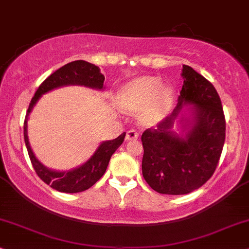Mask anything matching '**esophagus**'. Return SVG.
Instances as JSON below:
<instances>
[{
    "label": "esophagus",
    "mask_w": 249,
    "mask_h": 249,
    "mask_svg": "<svg viewBox=\"0 0 249 249\" xmlns=\"http://www.w3.org/2000/svg\"><path fill=\"white\" fill-rule=\"evenodd\" d=\"M139 139V134H137L136 130H129L125 134V140L127 141H133Z\"/></svg>",
    "instance_id": "34e87169"
}]
</instances>
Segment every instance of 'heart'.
<instances>
[{
  "label": "heart",
  "mask_w": 249,
  "mask_h": 249,
  "mask_svg": "<svg viewBox=\"0 0 249 249\" xmlns=\"http://www.w3.org/2000/svg\"><path fill=\"white\" fill-rule=\"evenodd\" d=\"M173 91L170 87H162L159 77H141L131 81L119 93V106L124 112L136 113L144 108L141 122L153 125L165 118L171 108Z\"/></svg>",
  "instance_id": "b5f03b06"
}]
</instances>
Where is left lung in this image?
I'll return each mask as SVG.
<instances>
[{
  "instance_id": "1",
  "label": "left lung",
  "mask_w": 249,
  "mask_h": 249,
  "mask_svg": "<svg viewBox=\"0 0 249 249\" xmlns=\"http://www.w3.org/2000/svg\"><path fill=\"white\" fill-rule=\"evenodd\" d=\"M182 89L176 109L157 129L142 134V173L153 190L182 195L203 186L213 177L225 142V116L213 85L192 67L182 66ZM194 105L188 118L180 114ZM179 121L183 131L173 125Z\"/></svg>"
}]
</instances>
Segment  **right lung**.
Instances as JSON below:
<instances>
[{
    "mask_svg": "<svg viewBox=\"0 0 249 249\" xmlns=\"http://www.w3.org/2000/svg\"><path fill=\"white\" fill-rule=\"evenodd\" d=\"M104 81H105V77L97 66L83 60L73 61L61 67L51 76H48L41 83L38 90L36 91L35 97L31 100L25 121H24V140H25L26 149L36 173L45 183L50 185L55 190L62 193H79L93 186L106 172L113 153L124 143L125 133H122L115 140L105 141L101 143L96 152L91 156V158L81 166L64 172L53 171L44 166L36 159L30 146L29 137H27V120H29L31 110L42 94L54 89L64 87V85H84L87 88L103 90L105 89Z\"/></svg>",
    "mask_w": 249,
    "mask_h": 249,
    "instance_id": "obj_1",
    "label": "right lung"
}]
</instances>
